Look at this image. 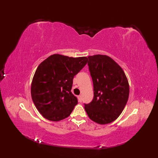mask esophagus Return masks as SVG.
Listing matches in <instances>:
<instances>
[{
    "instance_id": "34e87169",
    "label": "esophagus",
    "mask_w": 158,
    "mask_h": 158,
    "mask_svg": "<svg viewBox=\"0 0 158 158\" xmlns=\"http://www.w3.org/2000/svg\"><path fill=\"white\" fill-rule=\"evenodd\" d=\"M78 100H79V102H80L82 101V96H81V95H80V96H78Z\"/></svg>"
}]
</instances>
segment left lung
I'll return each mask as SVG.
<instances>
[{
  "label": "left lung",
  "mask_w": 158,
  "mask_h": 158,
  "mask_svg": "<svg viewBox=\"0 0 158 158\" xmlns=\"http://www.w3.org/2000/svg\"><path fill=\"white\" fill-rule=\"evenodd\" d=\"M88 59L94 98L85 105V110L97 123H111L122 113L128 100V81L123 69L109 56L98 54Z\"/></svg>",
  "instance_id": "8db88e82"
}]
</instances>
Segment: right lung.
I'll use <instances>...</instances> for the list:
<instances>
[{"instance_id": "obj_1", "label": "right lung", "mask_w": 158, "mask_h": 158, "mask_svg": "<svg viewBox=\"0 0 158 158\" xmlns=\"http://www.w3.org/2000/svg\"><path fill=\"white\" fill-rule=\"evenodd\" d=\"M87 63V57L53 54L39 65L32 81L31 96L45 119L58 122L70 115L78 103L71 92L73 79Z\"/></svg>"}]
</instances>
